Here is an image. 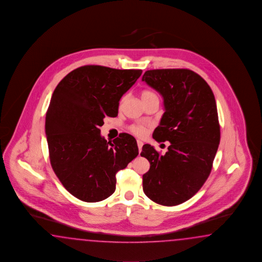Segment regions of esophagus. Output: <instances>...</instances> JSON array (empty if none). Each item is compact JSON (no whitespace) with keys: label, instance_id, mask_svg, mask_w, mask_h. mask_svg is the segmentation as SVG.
Listing matches in <instances>:
<instances>
[{"label":"esophagus","instance_id":"1","mask_svg":"<svg viewBox=\"0 0 262 262\" xmlns=\"http://www.w3.org/2000/svg\"><path fill=\"white\" fill-rule=\"evenodd\" d=\"M137 145H138V148H139V152H141L142 146H143V142L140 141V140H137Z\"/></svg>","mask_w":262,"mask_h":262}]
</instances>
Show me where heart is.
Here are the masks:
<instances>
[{
    "label": "heart",
    "instance_id": "heart-1",
    "mask_svg": "<svg viewBox=\"0 0 262 262\" xmlns=\"http://www.w3.org/2000/svg\"><path fill=\"white\" fill-rule=\"evenodd\" d=\"M141 97H142L143 100L152 99V98H158L157 95L154 93L153 91H150V90H144L141 94ZM130 132L135 135H137V136H144L145 133H146V129H145V127H143L141 125H134V126L130 127Z\"/></svg>",
    "mask_w": 262,
    "mask_h": 262
}]
</instances>
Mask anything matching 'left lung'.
Here are the masks:
<instances>
[{
	"instance_id": "left-lung-1",
	"label": "left lung",
	"mask_w": 262,
	"mask_h": 262,
	"mask_svg": "<svg viewBox=\"0 0 262 262\" xmlns=\"http://www.w3.org/2000/svg\"><path fill=\"white\" fill-rule=\"evenodd\" d=\"M142 81L163 98L165 112L152 136L170 142L164 155L143 145L141 156L150 163L143 190L155 203L180 205L200 190L212 168L220 143L215 98L207 81L190 70H147Z\"/></svg>"
}]
</instances>
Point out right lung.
I'll use <instances>...</instances> for the list:
<instances>
[{"label":"right lung","mask_w":262,"mask_h":262,"mask_svg":"<svg viewBox=\"0 0 262 262\" xmlns=\"http://www.w3.org/2000/svg\"><path fill=\"white\" fill-rule=\"evenodd\" d=\"M141 74V70L83 66L53 91L45 120L50 161L63 186L81 201L112 195L116 174L139 153L130 134H120L111 143L99 128L105 117H117L119 100Z\"/></svg>","instance_id":"1"}]
</instances>
